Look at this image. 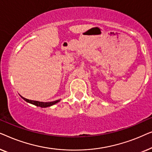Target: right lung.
<instances>
[{
    "label": "right lung",
    "mask_w": 152,
    "mask_h": 152,
    "mask_svg": "<svg viewBox=\"0 0 152 152\" xmlns=\"http://www.w3.org/2000/svg\"><path fill=\"white\" fill-rule=\"evenodd\" d=\"M22 97L23 99H24L25 101L27 102L30 103V104H34L35 106H37V107H41V108H46V107H51V106H53L54 104H57L60 102L61 99H58V100H55V101H53V102H39V101H34V100H30V99H26L25 98V97L20 96Z\"/></svg>",
    "instance_id": "obj_1"
}]
</instances>
